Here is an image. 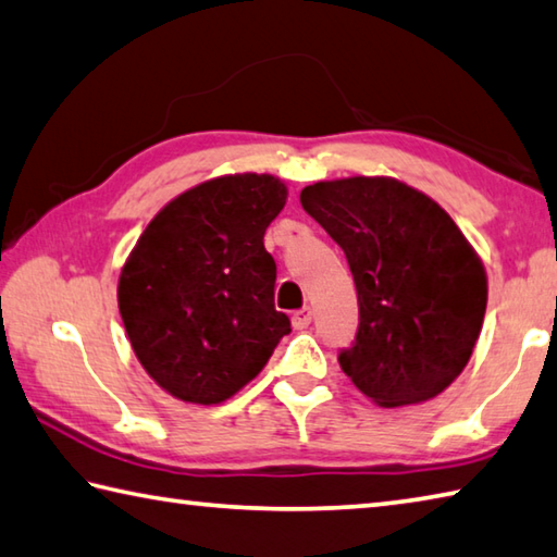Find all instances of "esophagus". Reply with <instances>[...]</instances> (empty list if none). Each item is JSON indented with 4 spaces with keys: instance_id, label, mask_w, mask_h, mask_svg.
I'll return each mask as SVG.
<instances>
[{
    "instance_id": "1",
    "label": "esophagus",
    "mask_w": 557,
    "mask_h": 557,
    "mask_svg": "<svg viewBox=\"0 0 557 557\" xmlns=\"http://www.w3.org/2000/svg\"><path fill=\"white\" fill-rule=\"evenodd\" d=\"M310 322H312L310 308H302V310L293 312V327H296V330H308Z\"/></svg>"
}]
</instances>
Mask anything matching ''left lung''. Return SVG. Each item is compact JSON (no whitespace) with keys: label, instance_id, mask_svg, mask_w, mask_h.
Listing matches in <instances>:
<instances>
[{"label":"left lung","instance_id":"8db88e82","mask_svg":"<svg viewBox=\"0 0 557 557\" xmlns=\"http://www.w3.org/2000/svg\"><path fill=\"white\" fill-rule=\"evenodd\" d=\"M337 243L359 296L342 371L381 407L432 400L463 373L487 308L475 249L442 206L391 176H349L300 191Z\"/></svg>","mask_w":557,"mask_h":557}]
</instances>
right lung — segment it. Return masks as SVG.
I'll use <instances>...</instances> for the list:
<instances>
[{
  "label": "right lung",
  "mask_w": 557,
  "mask_h": 557,
  "mask_svg": "<svg viewBox=\"0 0 557 557\" xmlns=\"http://www.w3.org/2000/svg\"><path fill=\"white\" fill-rule=\"evenodd\" d=\"M286 198L271 174L218 176L166 203L125 259V332L143 369L176 400H227L290 332L274 308L276 261L264 249Z\"/></svg>",
  "instance_id": "obj_1"
}]
</instances>
